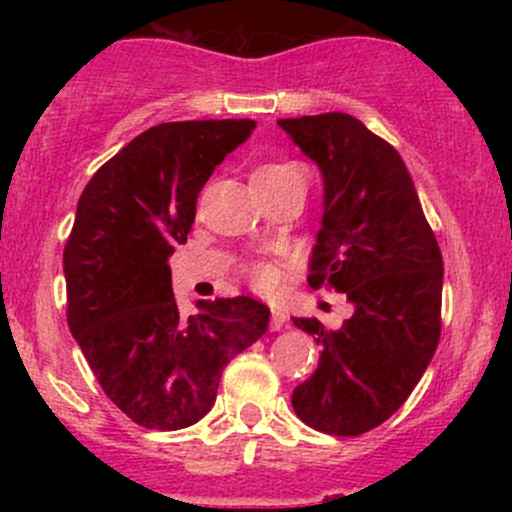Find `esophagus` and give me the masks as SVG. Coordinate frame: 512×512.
Returning a JSON list of instances; mask_svg holds the SVG:
<instances>
[{
    "instance_id": "1",
    "label": "esophagus",
    "mask_w": 512,
    "mask_h": 512,
    "mask_svg": "<svg viewBox=\"0 0 512 512\" xmlns=\"http://www.w3.org/2000/svg\"><path fill=\"white\" fill-rule=\"evenodd\" d=\"M286 322H289V315H286L281 308H274L272 310V330L279 332L281 327H286Z\"/></svg>"
}]
</instances>
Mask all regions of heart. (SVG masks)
<instances>
[{"mask_svg":"<svg viewBox=\"0 0 512 512\" xmlns=\"http://www.w3.org/2000/svg\"><path fill=\"white\" fill-rule=\"evenodd\" d=\"M289 173H301L293 163H267V166H260L252 173V178H279V175ZM250 279L257 289H272L276 284V269L272 264H252L250 267Z\"/></svg>","mask_w":512,"mask_h":512,"instance_id":"b5f03b06","label":"heart"}]
</instances>
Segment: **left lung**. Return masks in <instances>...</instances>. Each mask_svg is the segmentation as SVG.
<instances>
[{"label":"left lung","instance_id":"left-lung-1","mask_svg":"<svg viewBox=\"0 0 512 512\" xmlns=\"http://www.w3.org/2000/svg\"><path fill=\"white\" fill-rule=\"evenodd\" d=\"M276 125L322 175L308 284L344 293L354 308L339 330L293 317L322 354L291 404L317 431L361 436L402 407L436 354L443 257L395 146L346 113Z\"/></svg>","mask_w":512,"mask_h":512}]
</instances>
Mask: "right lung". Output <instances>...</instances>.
<instances>
[{
  "instance_id": "obj_1",
  "label": "right lung",
  "mask_w": 512,
  "mask_h": 512,
  "mask_svg": "<svg viewBox=\"0 0 512 512\" xmlns=\"http://www.w3.org/2000/svg\"><path fill=\"white\" fill-rule=\"evenodd\" d=\"M252 129L255 120L146 129L76 204L64 245L69 330L105 395L144 428L197 424L226 363L269 327V308L250 296L197 301V315L182 317L168 264L192 231L199 190Z\"/></svg>"
}]
</instances>
